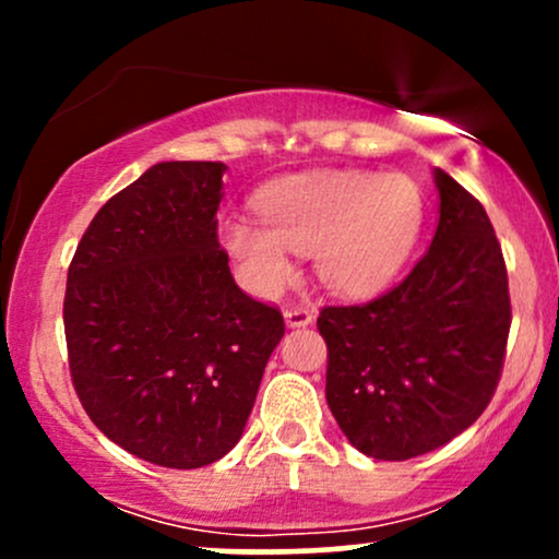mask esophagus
I'll list each match as a JSON object with an SVG mask.
<instances>
[{
  "label": "esophagus",
  "mask_w": 559,
  "mask_h": 559,
  "mask_svg": "<svg viewBox=\"0 0 559 559\" xmlns=\"http://www.w3.org/2000/svg\"><path fill=\"white\" fill-rule=\"evenodd\" d=\"M284 318H286L288 329H305V325H310L312 320H316V310H310V307L294 305V307H286Z\"/></svg>",
  "instance_id": "obj_1"
}]
</instances>
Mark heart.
Segmentation results:
<instances>
[{
    "mask_svg": "<svg viewBox=\"0 0 559 559\" xmlns=\"http://www.w3.org/2000/svg\"><path fill=\"white\" fill-rule=\"evenodd\" d=\"M258 221L228 215L223 247L243 284L273 297L294 275L288 252L310 254L318 278L342 297L386 288L413 254L423 194L404 173L318 170L284 178L258 197Z\"/></svg>",
    "mask_w": 559,
    "mask_h": 559,
    "instance_id": "obj_1",
    "label": "heart"
}]
</instances>
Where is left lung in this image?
<instances>
[{
	"label": "left lung",
	"mask_w": 559,
	"mask_h": 559,
	"mask_svg": "<svg viewBox=\"0 0 559 559\" xmlns=\"http://www.w3.org/2000/svg\"><path fill=\"white\" fill-rule=\"evenodd\" d=\"M439 226L402 284L368 305L323 307L325 400L349 444L376 460L444 447L480 418L504 365L507 267L476 197L433 170Z\"/></svg>",
	"instance_id": "1"
}]
</instances>
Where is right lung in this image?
Returning a JSON list of instances; mask_svg holds the SVG:
<instances>
[{"label": "right lung", "instance_id": "right-lung-1", "mask_svg": "<svg viewBox=\"0 0 559 559\" xmlns=\"http://www.w3.org/2000/svg\"><path fill=\"white\" fill-rule=\"evenodd\" d=\"M223 163H157L115 194L68 267L70 378L126 452L204 467L241 439L284 316L236 286L217 243Z\"/></svg>", "mask_w": 559, "mask_h": 559}]
</instances>
